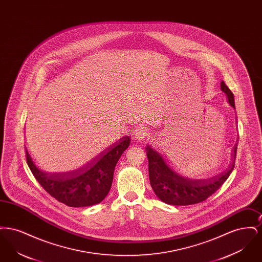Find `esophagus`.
<instances>
[{"label":"esophagus","mask_w":262,"mask_h":262,"mask_svg":"<svg viewBox=\"0 0 262 262\" xmlns=\"http://www.w3.org/2000/svg\"><path fill=\"white\" fill-rule=\"evenodd\" d=\"M147 137H148V133L144 127H138L135 133V137L137 138V140L144 139Z\"/></svg>","instance_id":"obj_1"}]
</instances>
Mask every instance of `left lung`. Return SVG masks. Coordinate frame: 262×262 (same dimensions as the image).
I'll use <instances>...</instances> for the list:
<instances>
[{"mask_svg":"<svg viewBox=\"0 0 262 262\" xmlns=\"http://www.w3.org/2000/svg\"><path fill=\"white\" fill-rule=\"evenodd\" d=\"M221 90L227 95L228 102L235 108L234 94L221 82ZM237 143L233 148V159L219 174L209 178H191L181 173L159 150L147 145L150 185L155 194L163 202L172 205H190L208 199L221 187L235 168Z\"/></svg>","mask_w":262,"mask_h":262,"instance_id":"1","label":"left lung"}]
</instances>
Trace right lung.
<instances>
[{"mask_svg": "<svg viewBox=\"0 0 262 262\" xmlns=\"http://www.w3.org/2000/svg\"><path fill=\"white\" fill-rule=\"evenodd\" d=\"M130 143L127 136L99 153L84 166L70 172L52 173L40 169L25 147L27 165L51 196L71 207H85L100 203L112 186L114 170Z\"/></svg>", "mask_w": 262, "mask_h": 262, "instance_id": "add662e5", "label": "right lung"}]
</instances>
